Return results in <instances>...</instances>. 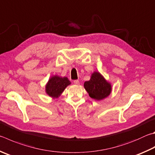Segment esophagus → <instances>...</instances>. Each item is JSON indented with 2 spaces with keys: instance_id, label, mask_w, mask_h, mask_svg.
<instances>
[{
  "instance_id": "esophagus-1",
  "label": "esophagus",
  "mask_w": 155,
  "mask_h": 155,
  "mask_svg": "<svg viewBox=\"0 0 155 155\" xmlns=\"http://www.w3.org/2000/svg\"><path fill=\"white\" fill-rule=\"evenodd\" d=\"M74 83L75 84V85H78V84H79V81H78V80H74Z\"/></svg>"
}]
</instances>
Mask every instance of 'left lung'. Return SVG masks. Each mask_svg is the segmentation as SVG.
<instances>
[{"label": "left lung", "mask_w": 155, "mask_h": 155, "mask_svg": "<svg viewBox=\"0 0 155 155\" xmlns=\"http://www.w3.org/2000/svg\"><path fill=\"white\" fill-rule=\"evenodd\" d=\"M84 87L89 96L97 100H101L106 97L111 92V85L97 72L93 73L91 79L85 81Z\"/></svg>", "instance_id": "8db88e82"}]
</instances>
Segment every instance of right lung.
Wrapping results in <instances>:
<instances>
[{
    "label": "right lung",
    "mask_w": 155,
    "mask_h": 155,
    "mask_svg": "<svg viewBox=\"0 0 155 155\" xmlns=\"http://www.w3.org/2000/svg\"><path fill=\"white\" fill-rule=\"evenodd\" d=\"M70 84V81L67 77L61 78L55 76L51 78L47 84L46 92L51 97H58Z\"/></svg>",
    "instance_id": "right-lung-1"
}]
</instances>
